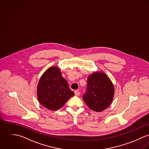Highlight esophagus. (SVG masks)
Wrapping results in <instances>:
<instances>
[{
  "label": "esophagus",
  "instance_id": "1",
  "mask_svg": "<svg viewBox=\"0 0 149 149\" xmlns=\"http://www.w3.org/2000/svg\"><path fill=\"white\" fill-rule=\"evenodd\" d=\"M74 93H75V95L76 96H79L80 95V92L79 91H78V90H75L74 91Z\"/></svg>",
  "mask_w": 149,
  "mask_h": 149
}]
</instances>
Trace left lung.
<instances>
[{
    "mask_svg": "<svg viewBox=\"0 0 149 149\" xmlns=\"http://www.w3.org/2000/svg\"><path fill=\"white\" fill-rule=\"evenodd\" d=\"M87 84L83 99L91 110L100 112L109 106L113 99L114 86L106 74L95 72L87 78Z\"/></svg>",
    "mask_w": 149,
    "mask_h": 149,
    "instance_id": "1",
    "label": "left lung"
}]
</instances>
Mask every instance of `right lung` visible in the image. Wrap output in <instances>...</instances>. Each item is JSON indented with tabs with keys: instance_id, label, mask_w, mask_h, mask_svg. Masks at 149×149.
I'll use <instances>...</instances> for the list:
<instances>
[{
	"instance_id": "right-lung-1",
	"label": "right lung",
	"mask_w": 149,
	"mask_h": 149,
	"mask_svg": "<svg viewBox=\"0 0 149 149\" xmlns=\"http://www.w3.org/2000/svg\"><path fill=\"white\" fill-rule=\"evenodd\" d=\"M38 98L40 104L50 110H57L74 95L68 82L56 67L49 68L38 85Z\"/></svg>"
}]
</instances>
